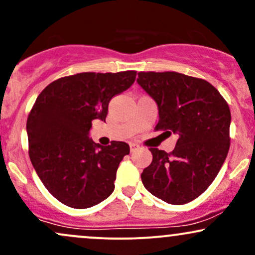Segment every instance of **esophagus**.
Wrapping results in <instances>:
<instances>
[{
	"mask_svg": "<svg viewBox=\"0 0 255 255\" xmlns=\"http://www.w3.org/2000/svg\"><path fill=\"white\" fill-rule=\"evenodd\" d=\"M129 147H130V152L133 153V152H135L137 148H139V145L134 144V142H131V144H129Z\"/></svg>",
	"mask_w": 255,
	"mask_h": 255,
	"instance_id": "esophagus-1",
	"label": "esophagus"
}]
</instances>
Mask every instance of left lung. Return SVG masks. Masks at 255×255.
Instances as JSON below:
<instances>
[{
    "instance_id": "left-lung-1",
    "label": "left lung",
    "mask_w": 255,
    "mask_h": 255,
    "mask_svg": "<svg viewBox=\"0 0 255 255\" xmlns=\"http://www.w3.org/2000/svg\"><path fill=\"white\" fill-rule=\"evenodd\" d=\"M137 84L156 101L154 129L177 135L174 151L150 148L145 188L165 203L182 205L209 188L230 147V109L215 86L176 72H140Z\"/></svg>"
}]
</instances>
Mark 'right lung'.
I'll return each instance as SVG.
<instances>
[{
    "mask_svg": "<svg viewBox=\"0 0 255 255\" xmlns=\"http://www.w3.org/2000/svg\"><path fill=\"white\" fill-rule=\"evenodd\" d=\"M135 77V71L78 73L52 81L34 102L26 124L31 163L52 197L67 206L87 209L114 192L129 146L95 144L89 130L93 120L105 122L111 98Z\"/></svg>",
    "mask_w": 255,
    "mask_h": 255,
    "instance_id": "add662e5",
    "label": "right lung"
}]
</instances>
